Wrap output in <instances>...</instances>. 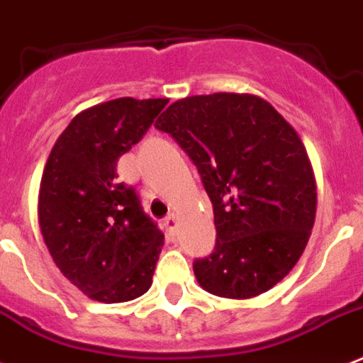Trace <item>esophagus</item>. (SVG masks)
Masks as SVG:
<instances>
[{
  "instance_id": "obj_1",
  "label": "esophagus",
  "mask_w": 363,
  "mask_h": 363,
  "mask_svg": "<svg viewBox=\"0 0 363 363\" xmlns=\"http://www.w3.org/2000/svg\"><path fill=\"white\" fill-rule=\"evenodd\" d=\"M177 224H179V222H177V216L175 215H169L164 220L165 230H167V232H169V233H175L177 232Z\"/></svg>"
}]
</instances>
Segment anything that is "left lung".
I'll return each mask as SVG.
<instances>
[{
    "label": "left lung",
    "mask_w": 363,
    "mask_h": 363,
    "mask_svg": "<svg viewBox=\"0 0 363 363\" xmlns=\"http://www.w3.org/2000/svg\"><path fill=\"white\" fill-rule=\"evenodd\" d=\"M156 128L186 150L213 203L216 245L194 262L199 286L248 299L281 282L316 216L315 171L292 124L259 96L216 92L171 104Z\"/></svg>",
    "instance_id": "left-lung-1"
}]
</instances>
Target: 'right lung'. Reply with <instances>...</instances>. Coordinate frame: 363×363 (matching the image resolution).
I'll return each instance as SVG.
<instances>
[{"instance_id":"obj_1","label":"right lung","mask_w":363,"mask_h":363,"mask_svg":"<svg viewBox=\"0 0 363 363\" xmlns=\"http://www.w3.org/2000/svg\"><path fill=\"white\" fill-rule=\"evenodd\" d=\"M165 105L164 98L94 105L48 154L37 199L43 241L62 275L94 301H130L152 284L164 233L115 169Z\"/></svg>"}]
</instances>
